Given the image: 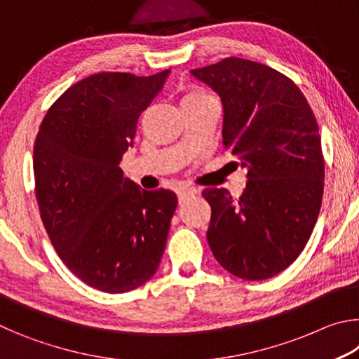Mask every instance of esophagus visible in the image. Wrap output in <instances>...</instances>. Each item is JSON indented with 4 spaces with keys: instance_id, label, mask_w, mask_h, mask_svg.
Returning <instances> with one entry per match:
<instances>
[{
    "instance_id": "obj_1",
    "label": "esophagus",
    "mask_w": 359,
    "mask_h": 359,
    "mask_svg": "<svg viewBox=\"0 0 359 359\" xmlns=\"http://www.w3.org/2000/svg\"><path fill=\"white\" fill-rule=\"evenodd\" d=\"M194 193H198V190H194V188H179V190H177L179 203H184L185 199H188L190 196H193Z\"/></svg>"
}]
</instances>
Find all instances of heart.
I'll list each match as a JSON object with an SVG mask.
<instances>
[{"label":"heart","instance_id":"obj_1","mask_svg":"<svg viewBox=\"0 0 359 359\" xmlns=\"http://www.w3.org/2000/svg\"><path fill=\"white\" fill-rule=\"evenodd\" d=\"M209 102H215V98L209 92H205V90L199 87H188L184 92V95H182V100H180L182 109L209 104Z\"/></svg>","mask_w":359,"mask_h":359}]
</instances>
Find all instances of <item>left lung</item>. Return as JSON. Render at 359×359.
Listing matches in <instances>:
<instances>
[{
	"label": "left lung",
	"mask_w": 359,
	"mask_h": 359,
	"mask_svg": "<svg viewBox=\"0 0 359 359\" xmlns=\"http://www.w3.org/2000/svg\"><path fill=\"white\" fill-rule=\"evenodd\" d=\"M223 104V145L247 169L239 199L205 188L208 241L215 259L245 280H264L293 263L311 238L325 185L321 137L306 96L280 72L229 57L191 69Z\"/></svg>",
	"instance_id": "1"
}]
</instances>
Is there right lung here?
Returning a JSON list of instances; mask_svg holds the SVG:
<instances>
[{"label": "right lung", "mask_w": 359, "mask_h": 359, "mask_svg": "<svg viewBox=\"0 0 359 359\" xmlns=\"http://www.w3.org/2000/svg\"><path fill=\"white\" fill-rule=\"evenodd\" d=\"M168 76L82 79L53 102L36 136L34 191L48 239L72 274L106 293L155 274L177 208L174 191L141 190L118 166Z\"/></svg>", "instance_id": "1"}]
</instances>
